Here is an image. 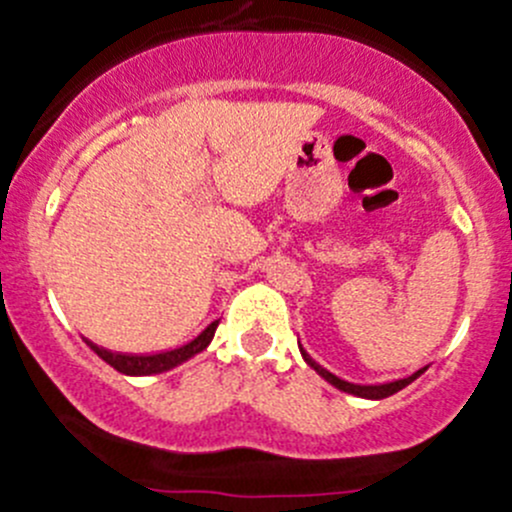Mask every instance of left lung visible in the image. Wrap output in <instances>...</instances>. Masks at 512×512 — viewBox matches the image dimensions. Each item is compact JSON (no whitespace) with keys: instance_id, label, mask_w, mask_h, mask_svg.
Returning <instances> with one entry per match:
<instances>
[{"instance_id":"8db88e82","label":"left lung","mask_w":512,"mask_h":512,"mask_svg":"<svg viewBox=\"0 0 512 512\" xmlns=\"http://www.w3.org/2000/svg\"><path fill=\"white\" fill-rule=\"evenodd\" d=\"M298 347H300V345H298ZM300 355H303V360L308 362V365L313 367V370L318 372L320 377L325 379V382H330V384H333V387L340 389V392L355 394V397H362V399H384V397H392V394H397L399 389H404V387H407V384H412L414 379L419 377L421 372H424V370H419V372H414L412 377L394 379V382H387V384H352V382H345V379L335 377V374L325 370V367H320L318 362H315L313 357H310L308 352L303 350V347H300Z\"/></svg>"}]
</instances>
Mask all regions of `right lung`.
I'll return each mask as SVG.
<instances>
[{
  "instance_id": "obj_1",
  "label": "right lung",
  "mask_w": 512,
  "mask_h": 512,
  "mask_svg": "<svg viewBox=\"0 0 512 512\" xmlns=\"http://www.w3.org/2000/svg\"><path fill=\"white\" fill-rule=\"evenodd\" d=\"M217 325H219V320H214L212 325H207V328L194 337V340H189L187 345L175 347V350L157 352V355H123V352H113V350H105V347H98L96 342H91V340H86V345L96 352L100 360L108 362L113 370L130 374V377H147V374H160V372L172 370V367L187 362L189 357H194V355H199L202 350H207V345L212 342L214 333H217Z\"/></svg>"
}]
</instances>
